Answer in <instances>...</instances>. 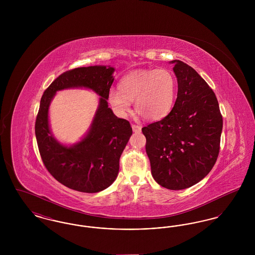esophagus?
<instances>
[{
	"label": "esophagus",
	"instance_id": "34e87169",
	"mask_svg": "<svg viewBox=\"0 0 255 255\" xmlns=\"http://www.w3.org/2000/svg\"><path fill=\"white\" fill-rule=\"evenodd\" d=\"M132 129H133V131L134 133H138V132L141 131V126L135 125V124H132Z\"/></svg>",
	"mask_w": 255,
	"mask_h": 255
}]
</instances>
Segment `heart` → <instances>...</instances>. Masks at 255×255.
<instances>
[{
  "label": "heart",
  "mask_w": 255,
  "mask_h": 255,
  "mask_svg": "<svg viewBox=\"0 0 255 255\" xmlns=\"http://www.w3.org/2000/svg\"><path fill=\"white\" fill-rule=\"evenodd\" d=\"M176 78L167 69L140 70L128 73L119 84V91L111 90L108 100L113 110L125 117L133 102L136 115L145 121H158L165 117L173 106Z\"/></svg>",
  "instance_id": "heart-1"
}]
</instances>
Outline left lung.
<instances>
[{
  "instance_id": "obj_1",
  "label": "left lung",
  "mask_w": 255,
  "mask_h": 255,
  "mask_svg": "<svg viewBox=\"0 0 255 255\" xmlns=\"http://www.w3.org/2000/svg\"><path fill=\"white\" fill-rule=\"evenodd\" d=\"M178 95L161 121L141 129L155 181L171 190L188 188L214 166L220 151L223 117L218 100L193 68L173 60Z\"/></svg>"
}]
</instances>
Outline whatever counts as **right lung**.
<instances>
[{
	"mask_svg": "<svg viewBox=\"0 0 255 255\" xmlns=\"http://www.w3.org/2000/svg\"><path fill=\"white\" fill-rule=\"evenodd\" d=\"M115 69L106 66L76 68L60 74L44 92L35 122L37 144L50 175L65 186L85 193L109 187L118 177L120 158L133 131L126 120L119 119L108 107ZM70 87L91 88L101 97L88 133L72 146L61 145L48 125L50 101L57 90Z\"/></svg>",
	"mask_w": 255,
	"mask_h": 255,
	"instance_id": "1",
	"label": "right lung"
}]
</instances>
